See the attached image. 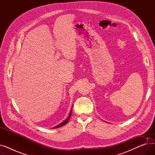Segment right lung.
<instances>
[{"label": "right lung", "mask_w": 155, "mask_h": 155, "mask_svg": "<svg viewBox=\"0 0 155 155\" xmlns=\"http://www.w3.org/2000/svg\"><path fill=\"white\" fill-rule=\"evenodd\" d=\"M72 108H73V107H71V110H70V114H69L68 117H67V119H65L63 122H62V123H60V124L57 125V126H54V127H52V128H58V127H61V126H63L65 125L66 124H67V123L68 122V120H69V119H70V117H71V115Z\"/></svg>", "instance_id": "right-lung-1"}]
</instances>
